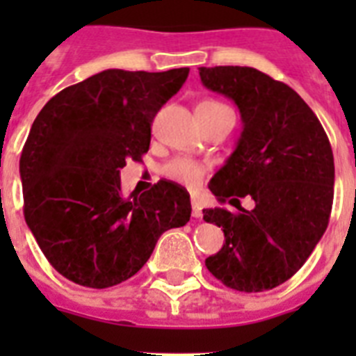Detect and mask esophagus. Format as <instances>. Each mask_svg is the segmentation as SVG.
<instances>
[{"label":"esophagus","mask_w":356,"mask_h":356,"mask_svg":"<svg viewBox=\"0 0 356 356\" xmlns=\"http://www.w3.org/2000/svg\"><path fill=\"white\" fill-rule=\"evenodd\" d=\"M201 216H203V212H201L200 201L194 200V197H193V217H196V219H200Z\"/></svg>","instance_id":"1"}]
</instances>
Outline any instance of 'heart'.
I'll return each mask as SVG.
<instances>
[{"mask_svg":"<svg viewBox=\"0 0 356 356\" xmlns=\"http://www.w3.org/2000/svg\"><path fill=\"white\" fill-rule=\"evenodd\" d=\"M203 103L217 105V103L213 102ZM163 175L168 176V178H171V180L178 181V184L187 185V187H196V185L203 180V176H205V168L191 159H175L163 165Z\"/></svg>","mask_w":356,"mask_h":356,"instance_id":"heart-1","label":"heart"}]
</instances>
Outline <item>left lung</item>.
Returning a JSON list of instances; mask_svg holds the SVG:
<instances>
[{
    "label": "left lung",
    "instance_id": "obj_1",
    "mask_svg": "<svg viewBox=\"0 0 356 356\" xmlns=\"http://www.w3.org/2000/svg\"><path fill=\"white\" fill-rule=\"evenodd\" d=\"M201 83L229 97L242 119L234 153L210 180L217 201L203 219L225 232V244L205 266L241 292H264L287 282L307 262L330 221L333 153L312 108L296 90L262 71L238 65L200 67ZM251 195L253 211L240 207Z\"/></svg>",
    "mask_w": 356,
    "mask_h": 356
}]
</instances>
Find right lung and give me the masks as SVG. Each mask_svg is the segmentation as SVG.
<instances>
[{
    "instance_id": "add662e5",
    "label": "right lung",
    "mask_w": 356,
    "mask_h": 356,
    "mask_svg": "<svg viewBox=\"0 0 356 356\" xmlns=\"http://www.w3.org/2000/svg\"><path fill=\"white\" fill-rule=\"evenodd\" d=\"M188 76L106 69L53 96L19 160L24 219L56 271L106 289L147 262L163 232L191 219V196L171 181L124 194L121 169L149 149L151 122Z\"/></svg>"
}]
</instances>
